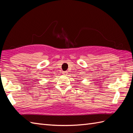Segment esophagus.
<instances>
[{"instance_id":"34e87169","label":"esophagus","mask_w":133,"mask_h":133,"mask_svg":"<svg viewBox=\"0 0 133 133\" xmlns=\"http://www.w3.org/2000/svg\"><path fill=\"white\" fill-rule=\"evenodd\" d=\"M62 74H63V75H67L68 74L67 71H63V72H62Z\"/></svg>"}]
</instances>
